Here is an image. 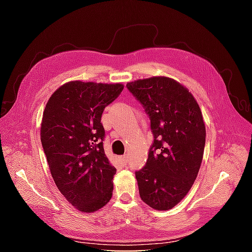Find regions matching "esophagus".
I'll return each instance as SVG.
<instances>
[{"mask_svg": "<svg viewBox=\"0 0 252 252\" xmlns=\"http://www.w3.org/2000/svg\"><path fill=\"white\" fill-rule=\"evenodd\" d=\"M119 159H120V162H121L122 164L126 165L127 162H128V157H127V156H121V157L119 158Z\"/></svg>", "mask_w": 252, "mask_h": 252, "instance_id": "obj_1", "label": "esophagus"}]
</instances>
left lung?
I'll return each instance as SVG.
<instances>
[{"label":"left lung","mask_w":252,"mask_h":252,"mask_svg":"<svg viewBox=\"0 0 252 252\" xmlns=\"http://www.w3.org/2000/svg\"><path fill=\"white\" fill-rule=\"evenodd\" d=\"M150 120L154 142L142 169L135 171L143 202L157 210L179 204L193 185L204 155L206 128L199 104L170 78L128 83Z\"/></svg>","instance_id":"obj_1"}]
</instances>
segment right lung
<instances>
[{"mask_svg": "<svg viewBox=\"0 0 252 252\" xmlns=\"http://www.w3.org/2000/svg\"><path fill=\"white\" fill-rule=\"evenodd\" d=\"M123 88L122 84L72 81L57 89L45 107L44 154L61 193L80 211H96L112 196L117 169L105 155L101 118Z\"/></svg>", "mask_w": 252, "mask_h": 252, "instance_id": "add662e5", "label": "right lung"}]
</instances>
